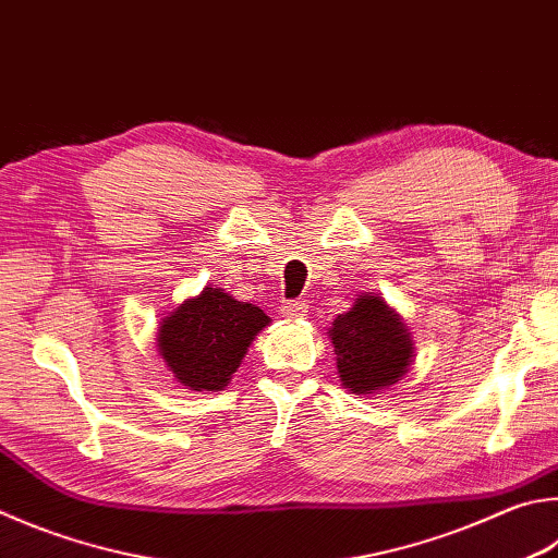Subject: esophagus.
I'll list each match as a JSON object with an SVG mask.
<instances>
[{"label":"esophagus","mask_w":558,"mask_h":558,"mask_svg":"<svg viewBox=\"0 0 558 558\" xmlns=\"http://www.w3.org/2000/svg\"><path fill=\"white\" fill-rule=\"evenodd\" d=\"M305 312H307L305 300H290L282 305V314H286V317H302Z\"/></svg>","instance_id":"esophagus-1"}]
</instances>
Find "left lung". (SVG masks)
<instances>
[{
	"instance_id": "8db88e82",
	"label": "left lung",
	"mask_w": 558,
	"mask_h": 558,
	"mask_svg": "<svg viewBox=\"0 0 558 558\" xmlns=\"http://www.w3.org/2000/svg\"><path fill=\"white\" fill-rule=\"evenodd\" d=\"M327 337L337 353L341 385L363 398L390 390L412 366V331L376 292L356 295L331 322Z\"/></svg>"
}]
</instances>
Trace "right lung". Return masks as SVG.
<instances>
[{
  "label": "right lung",
  "mask_w": 558,
  "mask_h": 558,
  "mask_svg": "<svg viewBox=\"0 0 558 558\" xmlns=\"http://www.w3.org/2000/svg\"><path fill=\"white\" fill-rule=\"evenodd\" d=\"M270 317L217 286L182 300L158 322L156 347L166 368L185 390L219 392L234 378Z\"/></svg>",
  "instance_id": "1"
}]
</instances>
